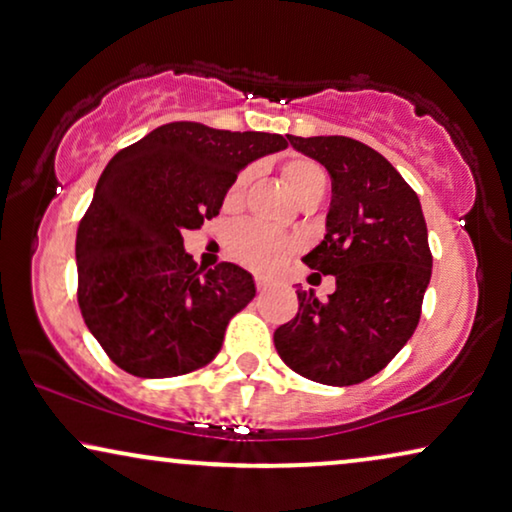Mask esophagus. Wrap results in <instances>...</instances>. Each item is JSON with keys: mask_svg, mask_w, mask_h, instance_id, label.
Segmentation results:
<instances>
[{"mask_svg": "<svg viewBox=\"0 0 512 512\" xmlns=\"http://www.w3.org/2000/svg\"><path fill=\"white\" fill-rule=\"evenodd\" d=\"M265 286H268V281L258 277V279H256V291H265Z\"/></svg>", "mask_w": 512, "mask_h": 512, "instance_id": "34e87169", "label": "esophagus"}]
</instances>
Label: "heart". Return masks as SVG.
<instances>
[{
  "label": "heart",
  "instance_id": "b5f03b06",
  "mask_svg": "<svg viewBox=\"0 0 512 512\" xmlns=\"http://www.w3.org/2000/svg\"><path fill=\"white\" fill-rule=\"evenodd\" d=\"M281 175L291 191L300 203L311 201V198H321L328 184L325 170L316 164V161L305 157H293L288 159ZM251 182V170H242L235 180L228 184L224 194V210L235 212L240 210L247 196V187ZM298 244L291 235L270 231L254 221H242L235 224L226 235V251L235 263L244 265V268L254 272H274L284 265L288 258L295 254Z\"/></svg>",
  "mask_w": 512,
  "mask_h": 512
}]
</instances>
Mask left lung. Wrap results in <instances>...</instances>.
<instances>
[{
    "instance_id": "obj_1",
    "label": "left lung",
    "mask_w": 512,
    "mask_h": 512,
    "mask_svg": "<svg viewBox=\"0 0 512 512\" xmlns=\"http://www.w3.org/2000/svg\"><path fill=\"white\" fill-rule=\"evenodd\" d=\"M288 143L330 173L328 233L302 261L332 274L337 288L328 300L298 288V314L274 330V346L309 381L362 383L379 374L418 328L432 277L418 194L383 154L360 140L288 136Z\"/></svg>"
}]
</instances>
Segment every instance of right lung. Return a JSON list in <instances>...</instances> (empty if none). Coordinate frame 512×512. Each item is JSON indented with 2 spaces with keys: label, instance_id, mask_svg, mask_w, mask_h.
Wrapping results in <instances>:
<instances>
[{
  "label": "right lung",
  "instance_id": "1",
  "mask_svg": "<svg viewBox=\"0 0 512 512\" xmlns=\"http://www.w3.org/2000/svg\"><path fill=\"white\" fill-rule=\"evenodd\" d=\"M286 145L279 133L170 122L108 161L78 226V307L117 367L170 379L219 353L254 279L226 261L198 268L182 233L217 217L249 161Z\"/></svg>",
  "mask_w": 512,
  "mask_h": 512
}]
</instances>
